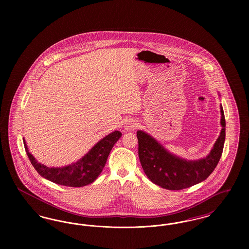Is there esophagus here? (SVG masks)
I'll use <instances>...</instances> for the list:
<instances>
[{"label":"esophagus","instance_id":"esophagus-1","mask_svg":"<svg viewBox=\"0 0 249 249\" xmlns=\"http://www.w3.org/2000/svg\"><path fill=\"white\" fill-rule=\"evenodd\" d=\"M137 128V123L134 119H126L124 123V129L126 130H135Z\"/></svg>","mask_w":249,"mask_h":249}]
</instances>
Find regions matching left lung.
I'll list each match as a JSON object with an SVG mask.
<instances>
[{
	"mask_svg": "<svg viewBox=\"0 0 249 249\" xmlns=\"http://www.w3.org/2000/svg\"><path fill=\"white\" fill-rule=\"evenodd\" d=\"M222 129L210 153L205 158L188 160L172 154L154 137L143 130H137L138 154L142 170L156 185L170 190H180L199 184L213 173L223 151L226 121L220 106Z\"/></svg>",
	"mask_w": 249,
	"mask_h": 249,
	"instance_id": "8db88e82",
	"label": "left lung"
}]
</instances>
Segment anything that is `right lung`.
<instances>
[{"label": "right lung", "mask_w": 249, "mask_h": 249, "mask_svg": "<svg viewBox=\"0 0 249 249\" xmlns=\"http://www.w3.org/2000/svg\"><path fill=\"white\" fill-rule=\"evenodd\" d=\"M121 135L119 130L111 132L101 139L76 162L62 167H48L38 162L29 151L24 138L23 142L30 160L40 176L58 185L78 188L91 184L100 176L110 151Z\"/></svg>", "instance_id": "right-lung-1"}]
</instances>
